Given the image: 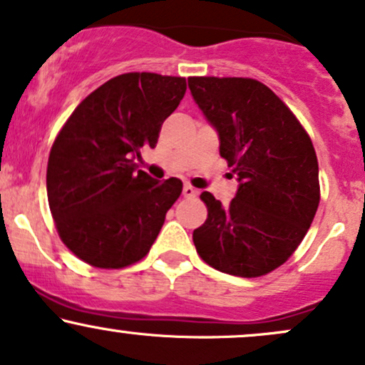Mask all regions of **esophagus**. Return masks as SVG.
I'll use <instances>...</instances> for the list:
<instances>
[{
  "label": "esophagus",
  "mask_w": 365,
  "mask_h": 365,
  "mask_svg": "<svg viewBox=\"0 0 365 365\" xmlns=\"http://www.w3.org/2000/svg\"><path fill=\"white\" fill-rule=\"evenodd\" d=\"M199 194V190L197 189H194V187L192 185H185L183 187V197H195V195Z\"/></svg>",
  "instance_id": "34e87169"
}]
</instances>
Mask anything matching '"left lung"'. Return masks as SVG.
<instances>
[{
	"instance_id": "8db88e82",
	"label": "left lung",
	"mask_w": 365,
	"mask_h": 365,
	"mask_svg": "<svg viewBox=\"0 0 365 365\" xmlns=\"http://www.w3.org/2000/svg\"><path fill=\"white\" fill-rule=\"evenodd\" d=\"M189 90L239 182L227 206L201 194L207 220L192 235L195 250L225 274L265 275L294 253L319 207L312 140L286 103L255 79L189 78Z\"/></svg>"
}]
</instances>
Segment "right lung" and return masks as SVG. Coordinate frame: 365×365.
<instances>
[{
  "mask_svg": "<svg viewBox=\"0 0 365 365\" xmlns=\"http://www.w3.org/2000/svg\"><path fill=\"white\" fill-rule=\"evenodd\" d=\"M185 90V78L115 76L60 130L48 158V204L60 239L83 262L123 268L149 253L183 185L152 178L135 159L154 149Z\"/></svg>",
  "mask_w": 365,
  "mask_h": 365,
  "instance_id": "obj_1",
  "label": "right lung"
}]
</instances>
